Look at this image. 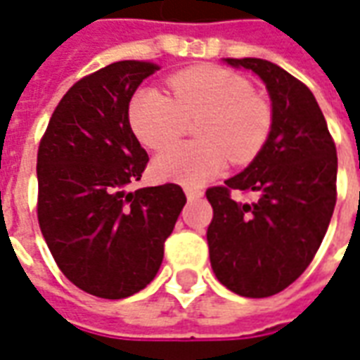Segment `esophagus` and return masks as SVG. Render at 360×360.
Segmentation results:
<instances>
[{"label": "esophagus", "mask_w": 360, "mask_h": 360, "mask_svg": "<svg viewBox=\"0 0 360 360\" xmlns=\"http://www.w3.org/2000/svg\"><path fill=\"white\" fill-rule=\"evenodd\" d=\"M184 191H186L188 199H199L203 195V191L198 190V188H184Z\"/></svg>", "instance_id": "esophagus-1"}]
</instances>
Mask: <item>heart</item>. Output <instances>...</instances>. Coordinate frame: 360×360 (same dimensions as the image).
Instances as JSON below:
<instances>
[{
	"label": "heart",
	"mask_w": 360,
	"mask_h": 360,
	"mask_svg": "<svg viewBox=\"0 0 360 360\" xmlns=\"http://www.w3.org/2000/svg\"><path fill=\"white\" fill-rule=\"evenodd\" d=\"M169 94L140 88L128 105L134 136L149 149L169 146L186 118H199V141L165 149L153 161L155 176L199 186L226 167L248 165L263 151L274 126L264 97L253 94L248 78L217 65H195L167 78Z\"/></svg>",
	"instance_id": "heart-1"
}]
</instances>
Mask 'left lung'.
Masks as SVG:
<instances>
[{
    "label": "left lung",
    "instance_id": "obj_1",
    "mask_svg": "<svg viewBox=\"0 0 360 360\" xmlns=\"http://www.w3.org/2000/svg\"><path fill=\"white\" fill-rule=\"evenodd\" d=\"M261 76L272 99L274 126L248 169L205 191L211 266L230 291L269 297L293 284L316 255L335 207L338 155L313 91L264 59H226ZM234 191H253L241 204Z\"/></svg>",
    "mask_w": 360,
    "mask_h": 360
}]
</instances>
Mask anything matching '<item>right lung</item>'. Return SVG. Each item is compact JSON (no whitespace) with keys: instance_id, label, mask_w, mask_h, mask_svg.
I'll use <instances>...</instances> for the list:
<instances>
[{"instance_id":"add662e5","label":"right lung","mask_w":360,"mask_h":360,"mask_svg":"<svg viewBox=\"0 0 360 360\" xmlns=\"http://www.w3.org/2000/svg\"><path fill=\"white\" fill-rule=\"evenodd\" d=\"M159 65L119 61L84 76L55 107L38 148V222L55 263L90 295L122 299L151 282L186 193H126L149 157L128 122L134 91Z\"/></svg>"}]
</instances>
